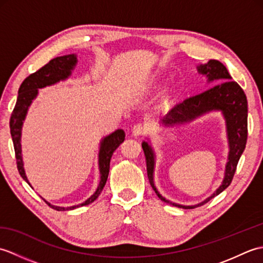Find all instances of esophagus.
Returning a JSON list of instances; mask_svg holds the SVG:
<instances>
[{
  "label": "esophagus",
  "instance_id": "34e87169",
  "mask_svg": "<svg viewBox=\"0 0 263 263\" xmlns=\"http://www.w3.org/2000/svg\"><path fill=\"white\" fill-rule=\"evenodd\" d=\"M147 132V128L142 124H137L132 127V136L133 137H140L143 136Z\"/></svg>",
  "mask_w": 263,
  "mask_h": 263
}]
</instances>
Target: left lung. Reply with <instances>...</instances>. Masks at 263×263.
I'll list each match as a JSON object with an SVG mask.
<instances>
[{"label": "left lung", "mask_w": 263, "mask_h": 263, "mask_svg": "<svg viewBox=\"0 0 263 263\" xmlns=\"http://www.w3.org/2000/svg\"><path fill=\"white\" fill-rule=\"evenodd\" d=\"M197 69L200 74L206 77L208 82L218 81L219 83L208 89V90L186 98L182 103L174 106V108H172L167 113L160 123H163L164 126H174L176 124H184V123L191 122L201 115L209 113V111H221L226 123L230 152H228V158L225 166L224 180H222L219 187L202 202L194 205H183L167 200L155 186L154 172L156 155L154 149L149 141L142 142L150 185L153 186L154 191L161 201L183 209H193L203 205L230 186L248 139V100L243 89L238 86L237 82L232 80V77L228 73L226 66L220 63L219 61L210 60L208 63L198 65Z\"/></svg>", "instance_id": "1"}]
</instances>
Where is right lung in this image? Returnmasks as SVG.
I'll list each match as a JSON object with an SVG mask.
<instances>
[{"label": "right lung", "mask_w": 263, "mask_h": 263, "mask_svg": "<svg viewBox=\"0 0 263 263\" xmlns=\"http://www.w3.org/2000/svg\"><path fill=\"white\" fill-rule=\"evenodd\" d=\"M77 55L76 54H69L64 55V57H59L49 61V62L44 65L42 69L36 71L35 73L27 77L21 83L18 91V98H16V103L14 106V109L11 114L10 119V132L11 137H12L14 152H15V158H16V167H18L19 174L21 177L29 184L28 181L26 172L24 168V160H22V154H21V131L22 125H24V121L26 119V115L29 109V106L31 105L32 100L37 97L38 89L45 88L47 86L55 85L62 80L68 79L71 76L72 70L74 69L77 65ZM125 133L122 128L114 131L110 133L109 136H106L102 139L99 144V153H98V167L100 173V181L97 186V190L91 195L90 198H88L85 202L71 205V206H59L53 205L44 199V201L53 209L58 211H65V210H73L79 206L87 205L89 203L93 202L96 200L100 192L103 191V189L107 181L108 173H109V164L110 158L113 156V153L117 149V147L124 141ZM31 186V185H30Z\"/></svg>", "instance_id": "1"}]
</instances>
